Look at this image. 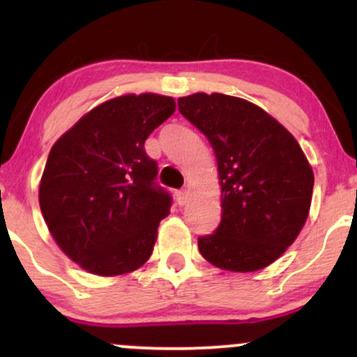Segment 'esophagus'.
<instances>
[{"label": "esophagus", "instance_id": "obj_1", "mask_svg": "<svg viewBox=\"0 0 357 357\" xmlns=\"http://www.w3.org/2000/svg\"><path fill=\"white\" fill-rule=\"evenodd\" d=\"M186 199H188V192H186V190H181V191H176V202H178V204H183L186 203Z\"/></svg>", "mask_w": 357, "mask_h": 357}]
</instances>
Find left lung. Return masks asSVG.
I'll list each match as a JSON object with an SVG mask.
<instances>
[{
    "label": "left lung",
    "mask_w": 357,
    "mask_h": 357,
    "mask_svg": "<svg viewBox=\"0 0 357 357\" xmlns=\"http://www.w3.org/2000/svg\"><path fill=\"white\" fill-rule=\"evenodd\" d=\"M178 105L218 162L221 221L199 236V253L230 272L268 267L309 216L314 173L304 151L280 122L240 97L198 92L179 97Z\"/></svg>",
    "instance_id": "8db88e82"
}]
</instances>
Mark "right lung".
<instances>
[{"label":"right lung","mask_w":357,"mask_h":357,"mask_svg":"<svg viewBox=\"0 0 357 357\" xmlns=\"http://www.w3.org/2000/svg\"><path fill=\"white\" fill-rule=\"evenodd\" d=\"M176 110L173 97L126 93L93 107L52 147L40 210L70 260L100 277L137 270L153 253L171 196L154 183L144 142Z\"/></svg>","instance_id":"1"}]
</instances>
